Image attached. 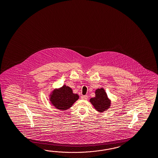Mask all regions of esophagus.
<instances>
[{"label":"esophagus","instance_id":"1","mask_svg":"<svg viewBox=\"0 0 158 158\" xmlns=\"http://www.w3.org/2000/svg\"><path fill=\"white\" fill-rule=\"evenodd\" d=\"M81 98L82 99H87L88 96L87 95H81Z\"/></svg>","mask_w":158,"mask_h":158}]
</instances>
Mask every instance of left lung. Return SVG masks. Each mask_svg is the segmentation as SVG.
Here are the masks:
<instances>
[{"instance_id":"1","label":"left lung","mask_w":158,"mask_h":158,"mask_svg":"<svg viewBox=\"0 0 158 158\" xmlns=\"http://www.w3.org/2000/svg\"><path fill=\"white\" fill-rule=\"evenodd\" d=\"M90 101L94 108L97 111L101 113L109 109L111 104L110 101L107 97L106 93L102 88L96 90L95 97L91 98Z\"/></svg>"}]
</instances>
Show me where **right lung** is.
<instances>
[{
  "label": "right lung",
  "mask_w": 158,
  "mask_h": 158,
  "mask_svg": "<svg viewBox=\"0 0 158 158\" xmlns=\"http://www.w3.org/2000/svg\"><path fill=\"white\" fill-rule=\"evenodd\" d=\"M50 101L56 109L67 110L79 99V95L73 94L72 89L64 85L59 89L54 90L50 95Z\"/></svg>",
  "instance_id": "right-lung-1"
}]
</instances>
